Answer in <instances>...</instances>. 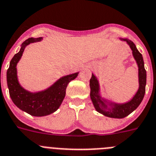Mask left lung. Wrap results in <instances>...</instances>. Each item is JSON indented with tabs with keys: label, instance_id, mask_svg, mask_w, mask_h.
Here are the masks:
<instances>
[{
	"label": "left lung",
	"instance_id": "left-lung-1",
	"mask_svg": "<svg viewBox=\"0 0 156 156\" xmlns=\"http://www.w3.org/2000/svg\"><path fill=\"white\" fill-rule=\"evenodd\" d=\"M125 41L129 45L132 50V54L136 60L138 66V82L139 88L134 96V98L125 104H116V103H107L106 101L101 98L100 96V88L98 79L92 73L90 80V98L94 106L97 111L104 114V116L113 118H123L129 115L133 112L141 104L145 96V85H146V71L144 66V61L142 55L138 52L133 42L126 38H121ZM110 107H108V105Z\"/></svg>",
	"mask_w": 156,
	"mask_h": 156
}]
</instances>
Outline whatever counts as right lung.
<instances>
[{
  "label": "right lung",
  "mask_w": 156,
  "mask_h": 156,
  "mask_svg": "<svg viewBox=\"0 0 156 156\" xmlns=\"http://www.w3.org/2000/svg\"><path fill=\"white\" fill-rule=\"evenodd\" d=\"M42 38H29L21 45L18 53L15 54L10 62L7 71L9 94L14 104L23 111L32 116L42 117L55 112L62 104L66 96V89L71 80L78 76L79 73L67 75L57 80L49 88L41 92L31 93L21 87L18 80L16 66L20 60L25 47L30 43L42 41Z\"/></svg>",
  "instance_id": "right-lung-1"
}]
</instances>
